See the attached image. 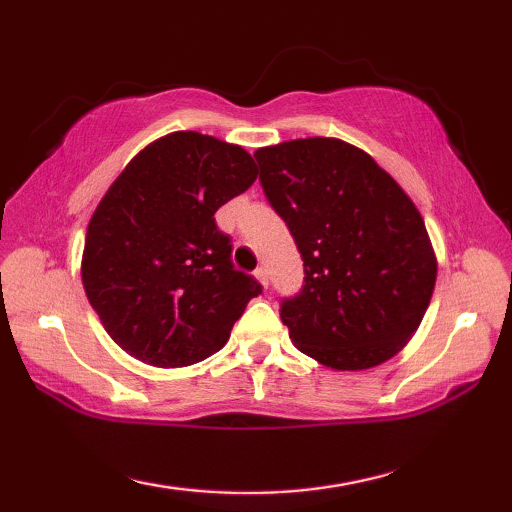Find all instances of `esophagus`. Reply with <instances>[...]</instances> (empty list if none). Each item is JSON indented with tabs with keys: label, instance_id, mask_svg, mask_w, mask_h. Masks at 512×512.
Masks as SVG:
<instances>
[{
	"label": "esophagus",
	"instance_id": "obj_1",
	"mask_svg": "<svg viewBox=\"0 0 512 512\" xmlns=\"http://www.w3.org/2000/svg\"><path fill=\"white\" fill-rule=\"evenodd\" d=\"M255 277H257L259 282H262V287H268V271H266L264 266H259V268H257V271H255Z\"/></svg>",
	"mask_w": 512,
	"mask_h": 512
}]
</instances>
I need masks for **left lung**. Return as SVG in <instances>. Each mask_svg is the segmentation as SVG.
<instances>
[{"mask_svg": "<svg viewBox=\"0 0 512 512\" xmlns=\"http://www.w3.org/2000/svg\"><path fill=\"white\" fill-rule=\"evenodd\" d=\"M255 160L305 262V284L280 307L293 345L334 370L395 357L436 287L418 207L366 151L334 137L264 146Z\"/></svg>", "mask_w": 512, "mask_h": 512, "instance_id": "left-lung-1", "label": "left lung"}]
</instances>
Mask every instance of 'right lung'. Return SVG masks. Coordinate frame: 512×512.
<instances>
[{"label": "right lung", "mask_w": 512, "mask_h": 512, "mask_svg": "<svg viewBox=\"0 0 512 512\" xmlns=\"http://www.w3.org/2000/svg\"><path fill=\"white\" fill-rule=\"evenodd\" d=\"M250 153L194 131L151 142L126 164L85 235V296L110 339L158 368L219 352L250 300L214 212L255 183Z\"/></svg>", "instance_id": "1"}]
</instances>
